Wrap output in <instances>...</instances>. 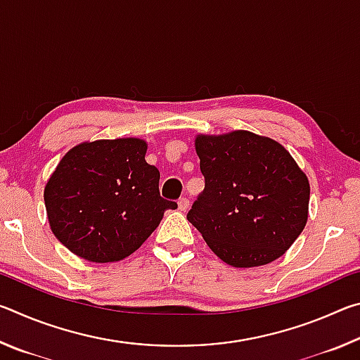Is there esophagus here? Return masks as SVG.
Masks as SVG:
<instances>
[{
  "label": "esophagus",
  "mask_w": 360,
  "mask_h": 360,
  "mask_svg": "<svg viewBox=\"0 0 360 360\" xmlns=\"http://www.w3.org/2000/svg\"><path fill=\"white\" fill-rule=\"evenodd\" d=\"M178 208L179 211H187L188 210V200L186 197H182L178 200Z\"/></svg>",
  "instance_id": "esophagus-1"
}]
</instances>
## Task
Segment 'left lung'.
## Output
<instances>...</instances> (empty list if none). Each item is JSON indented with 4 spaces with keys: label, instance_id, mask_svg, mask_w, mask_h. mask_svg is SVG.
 Wrapping results in <instances>:
<instances>
[{
    "label": "left lung",
    "instance_id": "8db88e82",
    "mask_svg": "<svg viewBox=\"0 0 360 360\" xmlns=\"http://www.w3.org/2000/svg\"><path fill=\"white\" fill-rule=\"evenodd\" d=\"M205 188L187 212L219 259L266 265L288 251L308 219L309 182L275 139L246 130L198 135Z\"/></svg>",
    "mask_w": 360,
    "mask_h": 360
}]
</instances>
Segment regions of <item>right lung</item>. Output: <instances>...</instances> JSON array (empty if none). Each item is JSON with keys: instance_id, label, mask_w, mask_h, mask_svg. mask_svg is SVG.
<instances>
[{"instance_id": "add662e5", "label": "right lung", "mask_w": 360, "mask_h": 360, "mask_svg": "<svg viewBox=\"0 0 360 360\" xmlns=\"http://www.w3.org/2000/svg\"><path fill=\"white\" fill-rule=\"evenodd\" d=\"M139 138L98 139L68 150L44 188L47 219L72 254L106 264L129 257L176 202L160 197V173Z\"/></svg>"}]
</instances>
